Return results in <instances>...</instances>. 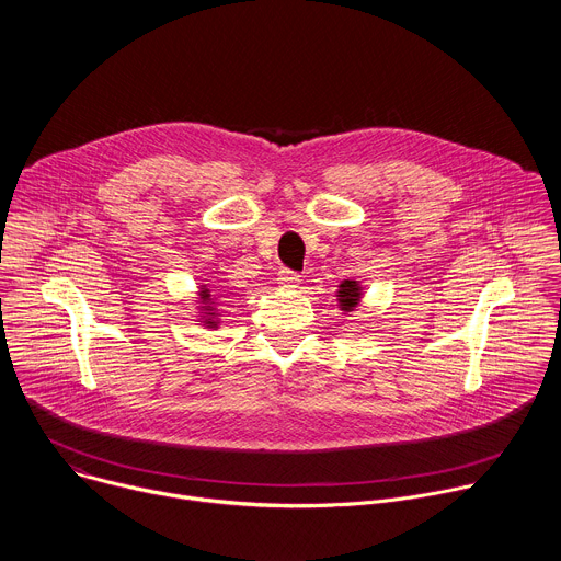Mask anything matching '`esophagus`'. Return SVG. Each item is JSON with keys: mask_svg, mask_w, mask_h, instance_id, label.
Wrapping results in <instances>:
<instances>
[{"mask_svg": "<svg viewBox=\"0 0 561 561\" xmlns=\"http://www.w3.org/2000/svg\"><path fill=\"white\" fill-rule=\"evenodd\" d=\"M277 284H279L284 290H295L297 284H299V275L293 273V271H288V268H282V271L277 273Z\"/></svg>", "mask_w": 561, "mask_h": 561, "instance_id": "34e87169", "label": "esophagus"}]
</instances>
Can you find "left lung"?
I'll return each mask as SVG.
<instances>
[{"instance_id":"left-lung-1","label":"left lung","mask_w":561,"mask_h":561,"mask_svg":"<svg viewBox=\"0 0 561 561\" xmlns=\"http://www.w3.org/2000/svg\"><path fill=\"white\" fill-rule=\"evenodd\" d=\"M362 295H364V288H362V284H359L357 279H344V282L337 286V293H335V297H337V308H340L344 314L353 312V310L359 306Z\"/></svg>"}]
</instances>
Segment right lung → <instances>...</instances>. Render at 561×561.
Here are the masks:
<instances>
[{"instance_id": "add662e5", "label": "right lung", "mask_w": 561, "mask_h": 561, "mask_svg": "<svg viewBox=\"0 0 561 561\" xmlns=\"http://www.w3.org/2000/svg\"><path fill=\"white\" fill-rule=\"evenodd\" d=\"M197 310H199V322H202V327H206V329H217L219 327V310L215 308L217 306V297L215 295H210V290L206 288V286H202L199 288V293H197Z\"/></svg>"}]
</instances>
